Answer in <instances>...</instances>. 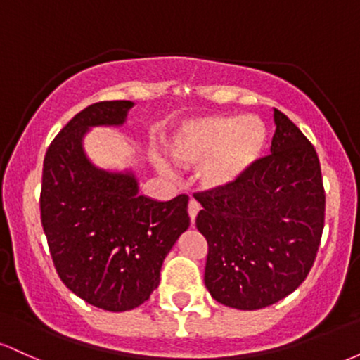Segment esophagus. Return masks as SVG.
<instances>
[{
    "label": "esophagus",
    "mask_w": 360,
    "mask_h": 360,
    "mask_svg": "<svg viewBox=\"0 0 360 360\" xmlns=\"http://www.w3.org/2000/svg\"><path fill=\"white\" fill-rule=\"evenodd\" d=\"M200 203H198L196 200H191L189 201V205H188V213H189V218H191V225H194V220H196V214H198V212H200Z\"/></svg>",
    "instance_id": "34e87169"
}]
</instances>
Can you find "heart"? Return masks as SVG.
I'll use <instances>...</instances> for the list:
<instances>
[{"mask_svg":"<svg viewBox=\"0 0 360 360\" xmlns=\"http://www.w3.org/2000/svg\"><path fill=\"white\" fill-rule=\"evenodd\" d=\"M267 147V128L257 117L217 115L184 122L169 142V155L183 167L201 166V184L232 188L250 172ZM162 172L166 164L157 162Z\"/></svg>","mask_w":360,"mask_h":360,"instance_id":"b5f03b06","label":"heart"}]
</instances>
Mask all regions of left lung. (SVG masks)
<instances>
[{
    "label": "left lung",
    "instance_id": "1",
    "mask_svg": "<svg viewBox=\"0 0 360 360\" xmlns=\"http://www.w3.org/2000/svg\"><path fill=\"white\" fill-rule=\"evenodd\" d=\"M271 154L232 188L194 193L196 229L208 242L205 284L218 303L260 309L307 279L325 225L318 154L286 115L274 110Z\"/></svg>",
    "mask_w": 360,
    "mask_h": 360
}]
</instances>
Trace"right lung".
Here are the masks:
<instances>
[{
  "label": "right lung",
  "mask_w": 360,
  "mask_h": 360,
  "mask_svg": "<svg viewBox=\"0 0 360 360\" xmlns=\"http://www.w3.org/2000/svg\"><path fill=\"white\" fill-rule=\"evenodd\" d=\"M131 101H101L74 117L47 148L40 218L57 274L74 295L106 311L140 307L159 286L160 267L188 230L186 194L171 201L139 196L131 172L89 162L91 127L122 125Z\"/></svg>",
  "instance_id": "obj_1"
}]
</instances>
